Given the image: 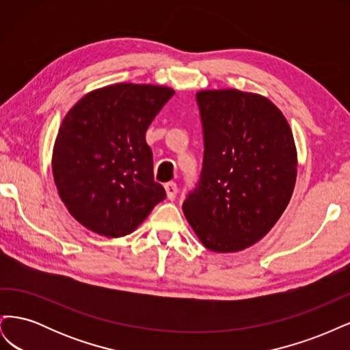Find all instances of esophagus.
<instances>
[{"label":"esophagus","mask_w":350,"mask_h":350,"mask_svg":"<svg viewBox=\"0 0 350 350\" xmlns=\"http://www.w3.org/2000/svg\"><path fill=\"white\" fill-rule=\"evenodd\" d=\"M165 191H166L167 200L174 201L175 197H176V193H178V187H176L175 183H167V184L165 185Z\"/></svg>","instance_id":"34e87169"}]
</instances>
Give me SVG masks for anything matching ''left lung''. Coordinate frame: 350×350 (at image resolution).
I'll return each instance as SVG.
<instances>
[{"mask_svg": "<svg viewBox=\"0 0 350 350\" xmlns=\"http://www.w3.org/2000/svg\"><path fill=\"white\" fill-rule=\"evenodd\" d=\"M196 98L204 157L183 210L207 250L238 252L266 237L289 204L298 171L293 134L261 94L220 89Z\"/></svg>", "mask_w": 350, "mask_h": 350, "instance_id": "8db88e82", "label": "left lung"}]
</instances>
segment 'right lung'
<instances>
[{
	"mask_svg": "<svg viewBox=\"0 0 350 350\" xmlns=\"http://www.w3.org/2000/svg\"><path fill=\"white\" fill-rule=\"evenodd\" d=\"M174 89L116 83L74 105L58 130L52 174L70 215L107 238L130 235L166 197L146 131Z\"/></svg>",
	"mask_w": 350,
	"mask_h": 350,
	"instance_id": "right-lung-1",
	"label": "right lung"
}]
</instances>
